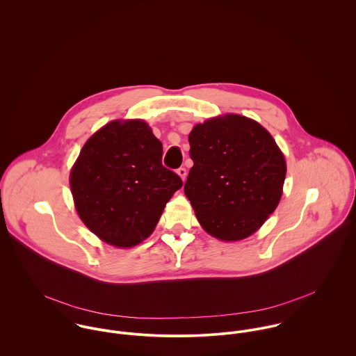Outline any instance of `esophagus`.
<instances>
[{"label": "esophagus", "instance_id": "esophagus-1", "mask_svg": "<svg viewBox=\"0 0 356 356\" xmlns=\"http://www.w3.org/2000/svg\"><path fill=\"white\" fill-rule=\"evenodd\" d=\"M177 174L181 177L182 181H185V179H186V175H188V171H186L185 167H179V168L177 170Z\"/></svg>", "mask_w": 356, "mask_h": 356}]
</instances>
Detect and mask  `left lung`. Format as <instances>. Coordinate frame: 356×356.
I'll return each mask as SVG.
<instances>
[{"label": "left lung", "instance_id": "obj_1", "mask_svg": "<svg viewBox=\"0 0 356 356\" xmlns=\"http://www.w3.org/2000/svg\"><path fill=\"white\" fill-rule=\"evenodd\" d=\"M189 144L193 167L184 191L204 230L222 241L254 234L280 203L286 175L271 134L227 113L196 124Z\"/></svg>", "mask_w": 356, "mask_h": 356}]
</instances>
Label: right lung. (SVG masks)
I'll use <instances>...</instances> for the list:
<instances>
[{"instance_id": "add662e5", "label": "right lung", "mask_w": 356, "mask_h": 356, "mask_svg": "<svg viewBox=\"0 0 356 356\" xmlns=\"http://www.w3.org/2000/svg\"><path fill=\"white\" fill-rule=\"evenodd\" d=\"M144 120H112L83 145L70 185L82 222L104 243L130 248L152 234L182 179L161 164Z\"/></svg>"}]
</instances>
